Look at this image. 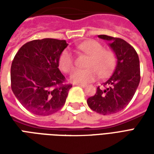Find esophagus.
Here are the masks:
<instances>
[{
    "mask_svg": "<svg viewBox=\"0 0 154 154\" xmlns=\"http://www.w3.org/2000/svg\"><path fill=\"white\" fill-rule=\"evenodd\" d=\"M77 86H79V87H85L87 85L86 84H82V83H76Z\"/></svg>",
    "mask_w": 154,
    "mask_h": 154,
    "instance_id": "34e87169",
    "label": "esophagus"
}]
</instances>
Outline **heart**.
<instances>
[{"label": "heart", "mask_w": 154, "mask_h": 154, "mask_svg": "<svg viewBox=\"0 0 154 154\" xmlns=\"http://www.w3.org/2000/svg\"><path fill=\"white\" fill-rule=\"evenodd\" d=\"M77 48L90 56L87 62V69L75 70L70 76V80L74 83H87L94 82L99 77H107L113 71L116 57L113 51L104 48L100 42L93 39L84 41L77 46ZM60 69L68 73L73 69L74 57L70 51L65 49L58 58Z\"/></svg>", "instance_id": "heart-1"}]
</instances>
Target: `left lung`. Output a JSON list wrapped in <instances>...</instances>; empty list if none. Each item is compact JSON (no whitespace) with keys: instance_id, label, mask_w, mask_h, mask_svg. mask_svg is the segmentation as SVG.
<instances>
[{"instance_id":"1","label":"left lung","mask_w":154,"mask_h":154,"mask_svg":"<svg viewBox=\"0 0 154 154\" xmlns=\"http://www.w3.org/2000/svg\"><path fill=\"white\" fill-rule=\"evenodd\" d=\"M110 41L109 45L115 52L117 64L112 76L102 86L97 87L96 94L87 99L91 109L102 115L119 112L132 100L140 82V66L135 49L122 38L108 35H98Z\"/></svg>"}]
</instances>
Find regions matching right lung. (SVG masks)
<instances>
[{"mask_svg":"<svg viewBox=\"0 0 154 154\" xmlns=\"http://www.w3.org/2000/svg\"><path fill=\"white\" fill-rule=\"evenodd\" d=\"M66 40L29 41L15 54L11 68V89L26 110L48 116L63 106L71 84L58 69V58Z\"/></svg>","mask_w":154,"mask_h":154,"instance_id":"right-lung-1","label":"right lung"}]
</instances>
